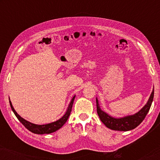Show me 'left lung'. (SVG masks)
Returning <instances> with one entry per match:
<instances>
[{"mask_svg":"<svg viewBox=\"0 0 160 160\" xmlns=\"http://www.w3.org/2000/svg\"><path fill=\"white\" fill-rule=\"evenodd\" d=\"M154 91L153 89L152 92L146 104L138 112L135 113V114L126 116V117L121 118L112 117L105 111H102L100 107L99 102H98V98H96L98 114L102 123L111 130L117 131H128L133 130L138 126L145 119L146 116L149 111L151 106H152L153 99H154Z\"/></svg>","mask_w":160,"mask_h":160,"instance_id":"left-lung-1","label":"left lung"}]
</instances>
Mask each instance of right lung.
I'll list each match as a JSON object with an SVG mask.
<instances>
[{"label": "right lung", "instance_id": "right-lung-1", "mask_svg": "<svg viewBox=\"0 0 160 160\" xmlns=\"http://www.w3.org/2000/svg\"><path fill=\"white\" fill-rule=\"evenodd\" d=\"M75 97L76 95H74L73 98H72L71 100V102H70L69 106L68 107L66 112L65 113V114L63 115L60 119L57 120V121L54 122H51V123L46 124H36L27 121V120H25V119H23V118H22L17 113V111L14 110V107H13L12 104V102H11L10 100H9V103H10L11 108H12V110L13 111V112H14L15 116H16L17 119H19V121L28 130L35 133V134H40V135L49 134V133L54 132H55V131L58 130L59 129L62 128V127L65 124V122H67L70 114H71L72 106H73Z\"/></svg>", "mask_w": 160, "mask_h": 160}]
</instances>
